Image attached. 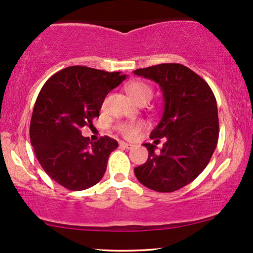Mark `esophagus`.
Masks as SVG:
<instances>
[{"label": "esophagus", "instance_id": "1", "mask_svg": "<svg viewBox=\"0 0 253 253\" xmlns=\"http://www.w3.org/2000/svg\"><path fill=\"white\" fill-rule=\"evenodd\" d=\"M120 146L124 147V148H126V149H132L134 147L133 145H130V143H127V142H124V141L120 142Z\"/></svg>", "mask_w": 253, "mask_h": 253}]
</instances>
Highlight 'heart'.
Returning <instances> with one entry per match:
<instances>
[{
	"label": "heart",
	"mask_w": 253,
	"mask_h": 253,
	"mask_svg": "<svg viewBox=\"0 0 253 253\" xmlns=\"http://www.w3.org/2000/svg\"><path fill=\"white\" fill-rule=\"evenodd\" d=\"M125 91L134 103L137 105H146L153 97V89L148 84L140 81L130 82L125 86ZM143 128L142 123L134 124H123L118 127V130L125 137L132 139Z\"/></svg>",
	"instance_id": "heart-1"
}]
</instances>
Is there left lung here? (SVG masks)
Segmentation results:
<instances>
[{
    "label": "left lung",
    "instance_id": "8db88e82",
    "mask_svg": "<svg viewBox=\"0 0 253 253\" xmlns=\"http://www.w3.org/2000/svg\"><path fill=\"white\" fill-rule=\"evenodd\" d=\"M134 75L158 83L164 95V114L150 133L154 143L145 164L134 168L139 182L159 193L189 184L204 170L218 141L216 98L204 79L182 64H159ZM160 138L163 149L155 153Z\"/></svg>",
    "mask_w": 253,
    "mask_h": 253
}]
</instances>
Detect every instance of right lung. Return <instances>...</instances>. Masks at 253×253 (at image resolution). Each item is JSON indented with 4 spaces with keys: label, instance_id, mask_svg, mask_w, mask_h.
Wrapping results in <instances>:
<instances>
[{
    "label": "right lung",
    "instance_id": "obj_1",
    "mask_svg": "<svg viewBox=\"0 0 253 253\" xmlns=\"http://www.w3.org/2000/svg\"><path fill=\"white\" fill-rule=\"evenodd\" d=\"M126 78L121 72L70 66L42 87L31 117V145L44 171L66 189L85 190L103 178L117 140L89 142L81 128L91 126L108 92Z\"/></svg>",
    "mask_w": 253,
    "mask_h": 253
}]
</instances>
